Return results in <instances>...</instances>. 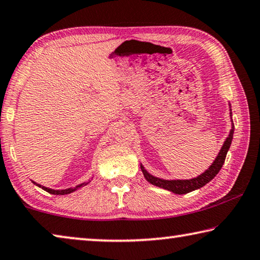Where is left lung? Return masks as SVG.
Masks as SVG:
<instances>
[{"label":"left lung","instance_id":"8db88e82","mask_svg":"<svg viewBox=\"0 0 260 260\" xmlns=\"http://www.w3.org/2000/svg\"><path fill=\"white\" fill-rule=\"evenodd\" d=\"M233 135H234V124L231 133H229V136L227 137V139L224 140L222 147H221L218 156L215 158L214 162L210 166V168L205 170V172L197 177L191 178V180H170V181L162 180V178L151 175V174L147 173V170L143 167V165H140V168H142L144 177H145L146 181L150 182L151 184L159 186V188H162L168 191H172V192L176 194H184V193L191 192V191L193 190L202 188V186H204L205 184H207L208 182L213 180V178L216 176V174L220 172V169L222 168L224 160H226L227 152L229 150V147H231Z\"/></svg>","mask_w":260,"mask_h":260}]
</instances>
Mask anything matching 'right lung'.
<instances>
[{"instance_id": "add662e5", "label": "right lung", "mask_w": 260, "mask_h": 260, "mask_svg": "<svg viewBox=\"0 0 260 260\" xmlns=\"http://www.w3.org/2000/svg\"><path fill=\"white\" fill-rule=\"evenodd\" d=\"M33 182V181H32ZM34 184H37L36 182H33ZM88 182H84V183H82V184H79V185H76L75 188H69V189H66V190H53V189H49V188H46V186H42V185H40V184H37L38 186H39V188H41V189H44L45 191H47V192H49V193H52V194H68V193H71V192H74V191H76L77 189H79V188H82V186H84V185H86Z\"/></svg>"}]
</instances>
